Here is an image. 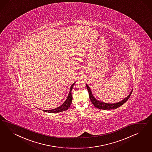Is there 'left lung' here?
Instances as JSON below:
<instances>
[{
    "instance_id": "obj_1",
    "label": "left lung",
    "mask_w": 152,
    "mask_h": 152,
    "mask_svg": "<svg viewBox=\"0 0 152 152\" xmlns=\"http://www.w3.org/2000/svg\"><path fill=\"white\" fill-rule=\"evenodd\" d=\"M86 87L88 88L90 99L91 101L92 104L95 106V107H96L97 109H102V110H111V109H115L116 108H118L120 106L123 105L125 102H126L127 100L129 99V97H130L132 93V91H133L132 90L129 95L126 97L125 99H124V100H123L122 101L119 102L118 103H115V104H107V103L102 102H100L99 100H97L92 95V92L91 91V90H90V88L88 87V85H86Z\"/></svg>"
}]
</instances>
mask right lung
<instances>
[{
    "mask_svg": "<svg viewBox=\"0 0 152 152\" xmlns=\"http://www.w3.org/2000/svg\"><path fill=\"white\" fill-rule=\"evenodd\" d=\"M75 83H73L71 86V88H70V91H69V96L67 97L66 100L64 101V103L61 105L60 107H58L57 108H55L54 109L52 110H43L45 112H48V113H60V112H62L63 111L67 110L69 107V106L71 105V103H72V95L71 94V91L72 90V88L74 86Z\"/></svg>",
    "mask_w": 152,
    "mask_h": 152,
    "instance_id": "1",
    "label": "right lung"
}]
</instances>
